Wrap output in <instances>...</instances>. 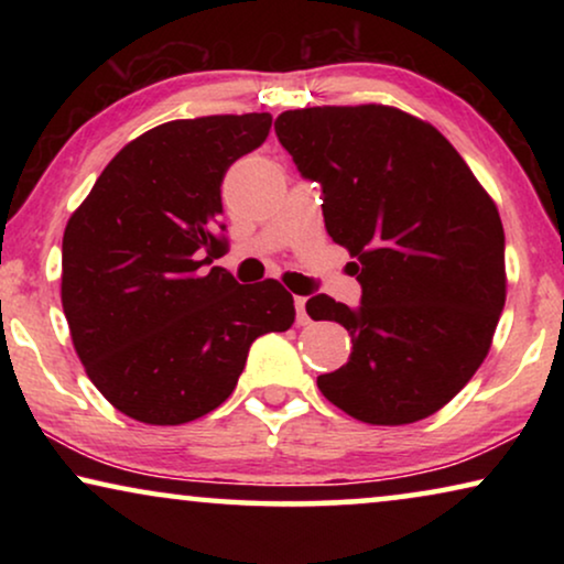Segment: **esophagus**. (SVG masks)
<instances>
[{"label": "esophagus", "instance_id": "esophagus-1", "mask_svg": "<svg viewBox=\"0 0 564 564\" xmlns=\"http://www.w3.org/2000/svg\"><path fill=\"white\" fill-rule=\"evenodd\" d=\"M295 311H297L300 326H307V323H311V315L305 313V297H295Z\"/></svg>", "mask_w": 564, "mask_h": 564}]
</instances>
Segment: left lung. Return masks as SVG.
<instances>
[{
    "label": "left lung",
    "instance_id": "8db88e82",
    "mask_svg": "<svg viewBox=\"0 0 564 564\" xmlns=\"http://www.w3.org/2000/svg\"><path fill=\"white\" fill-rule=\"evenodd\" d=\"M274 130L321 182L328 236L357 259V311L328 295L305 305L354 344L321 392L372 426L429 419L473 380L506 305L496 203L431 122L398 107H305Z\"/></svg>",
    "mask_w": 564,
    "mask_h": 564
}]
</instances>
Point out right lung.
<instances>
[{"mask_svg":"<svg viewBox=\"0 0 564 564\" xmlns=\"http://www.w3.org/2000/svg\"><path fill=\"white\" fill-rule=\"evenodd\" d=\"M269 112L207 115L145 130L99 174L64 230L61 303L74 349L120 413L180 426L234 392L249 346L295 321L276 280L238 284L220 184L267 141Z\"/></svg>","mask_w":564,"mask_h":564,"instance_id":"obj_1","label":"right lung"}]
</instances>
